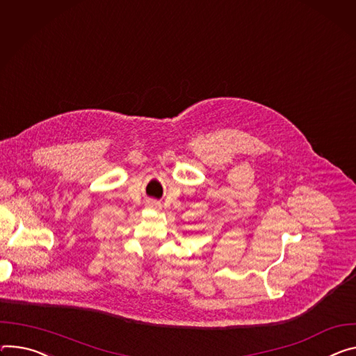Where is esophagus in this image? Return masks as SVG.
<instances>
[{
    "label": "esophagus",
    "mask_w": 356,
    "mask_h": 356,
    "mask_svg": "<svg viewBox=\"0 0 356 356\" xmlns=\"http://www.w3.org/2000/svg\"><path fill=\"white\" fill-rule=\"evenodd\" d=\"M147 207L156 209V207H159V203H156V202H147Z\"/></svg>",
    "instance_id": "obj_1"
}]
</instances>
